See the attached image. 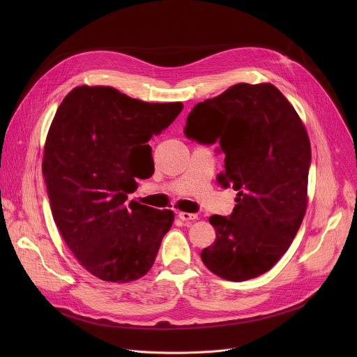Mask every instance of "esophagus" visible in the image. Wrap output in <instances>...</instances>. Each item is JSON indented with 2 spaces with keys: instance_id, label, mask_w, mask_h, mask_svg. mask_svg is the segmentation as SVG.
Returning <instances> with one entry per match:
<instances>
[{
  "instance_id": "1",
  "label": "esophagus",
  "mask_w": 357,
  "mask_h": 357,
  "mask_svg": "<svg viewBox=\"0 0 357 357\" xmlns=\"http://www.w3.org/2000/svg\"><path fill=\"white\" fill-rule=\"evenodd\" d=\"M178 217H179L182 221H192V220H197V218H198V215H197V214H192V213H185V211L178 213Z\"/></svg>"
}]
</instances>
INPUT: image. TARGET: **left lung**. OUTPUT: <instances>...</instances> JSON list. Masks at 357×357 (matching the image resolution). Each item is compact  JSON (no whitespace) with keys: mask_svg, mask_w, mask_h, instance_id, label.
<instances>
[{"mask_svg":"<svg viewBox=\"0 0 357 357\" xmlns=\"http://www.w3.org/2000/svg\"><path fill=\"white\" fill-rule=\"evenodd\" d=\"M185 135L220 144L226 171L218 182L237 191L230 217H210L215 241L201 252L204 265L233 282L271 271L308 204L311 144L295 108L272 84H237L198 102Z\"/></svg>","mask_w":357,"mask_h":357,"instance_id":"left-lung-1","label":"left lung"}]
</instances>
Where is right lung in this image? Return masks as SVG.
I'll list each match as a JSON object with an SVG mask.
<instances>
[{"label": "right lung", "mask_w": 357, "mask_h": 357, "mask_svg": "<svg viewBox=\"0 0 357 357\" xmlns=\"http://www.w3.org/2000/svg\"><path fill=\"white\" fill-rule=\"evenodd\" d=\"M182 108L81 85L56 111L42 163L52 215L81 266L105 282L144 276L172 227L174 211L126 199L155 171L147 142Z\"/></svg>", "instance_id": "1"}]
</instances>
